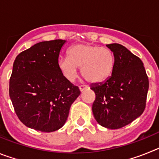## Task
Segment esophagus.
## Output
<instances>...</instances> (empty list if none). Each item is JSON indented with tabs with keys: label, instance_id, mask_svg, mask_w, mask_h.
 <instances>
[{
	"label": "esophagus",
	"instance_id": "1",
	"mask_svg": "<svg viewBox=\"0 0 159 159\" xmlns=\"http://www.w3.org/2000/svg\"><path fill=\"white\" fill-rule=\"evenodd\" d=\"M88 88H89V87L87 86V85H81V86H80V92H84V90L88 89Z\"/></svg>",
	"mask_w": 159,
	"mask_h": 159
}]
</instances>
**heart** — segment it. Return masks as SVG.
Returning <instances> with one entry per match:
<instances>
[{
	"label": "heart",
	"instance_id": "1",
	"mask_svg": "<svg viewBox=\"0 0 159 159\" xmlns=\"http://www.w3.org/2000/svg\"><path fill=\"white\" fill-rule=\"evenodd\" d=\"M67 57L59 60L58 67L67 80L73 81L77 76L78 67L87 81L99 84L110 78L115 68L113 53L107 48L89 43H78L67 52Z\"/></svg>",
	"mask_w": 159,
	"mask_h": 159
}]
</instances>
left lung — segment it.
Instances as JSON below:
<instances>
[{
  "mask_svg": "<svg viewBox=\"0 0 159 159\" xmlns=\"http://www.w3.org/2000/svg\"><path fill=\"white\" fill-rule=\"evenodd\" d=\"M116 64L111 75L102 83L92 84L95 99L92 112L99 125L119 129L141 116L146 107L148 76L143 63L119 43L107 44Z\"/></svg>",
  "mask_w": 159,
  "mask_h": 159,
  "instance_id": "left-lung-1",
  "label": "left lung"
}]
</instances>
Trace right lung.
Wrapping results in <instances>:
<instances>
[{
	"mask_svg": "<svg viewBox=\"0 0 159 159\" xmlns=\"http://www.w3.org/2000/svg\"><path fill=\"white\" fill-rule=\"evenodd\" d=\"M65 43L40 42L20 53L14 61L9 96L17 117L29 128L42 132L61 128L80 95L78 87L59 70V55Z\"/></svg>",
	"mask_w": 159,
	"mask_h": 159,
	"instance_id": "add662e5",
	"label": "right lung"
}]
</instances>
